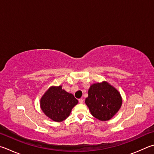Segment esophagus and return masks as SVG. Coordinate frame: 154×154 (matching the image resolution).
I'll return each mask as SVG.
<instances>
[{
    "mask_svg": "<svg viewBox=\"0 0 154 154\" xmlns=\"http://www.w3.org/2000/svg\"><path fill=\"white\" fill-rule=\"evenodd\" d=\"M79 102L80 103V104H83V100L82 98H80L79 100Z\"/></svg>",
    "mask_w": 154,
    "mask_h": 154,
    "instance_id": "esophagus-1",
    "label": "esophagus"
}]
</instances>
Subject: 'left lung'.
<instances>
[{
	"label": "left lung",
	"instance_id": "left-lung-1",
	"mask_svg": "<svg viewBox=\"0 0 154 154\" xmlns=\"http://www.w3.org/2000/svg\"><path fill=\"white\" fill-rule=\"evenodd\" d=\"M85 104L95 118L102 121L110 120L121 108L119 92L107 82L95 83L89 88Z\"/></svg>",
	"mask_w": 154,
	"mask_h": 154
}]
</instances>
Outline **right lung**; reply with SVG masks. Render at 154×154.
Masks as SVG:
<instances>
[{"instance_id":"obj_1","label":"right lung","mask_w":154,"mask_h":154,"mask_svg":"<svg viewBox=\"0 0 154 154\" xmlns=\"http://www.w3.org/2000/svg\"><path fill=\"white\" fill-rule=\"evenodd\" d=\"M77 103L73 95L63 89L62 86L51 87L41 98L40 106L50 119L61 122L67 118Z\"/></svg>"}]
</instances>
